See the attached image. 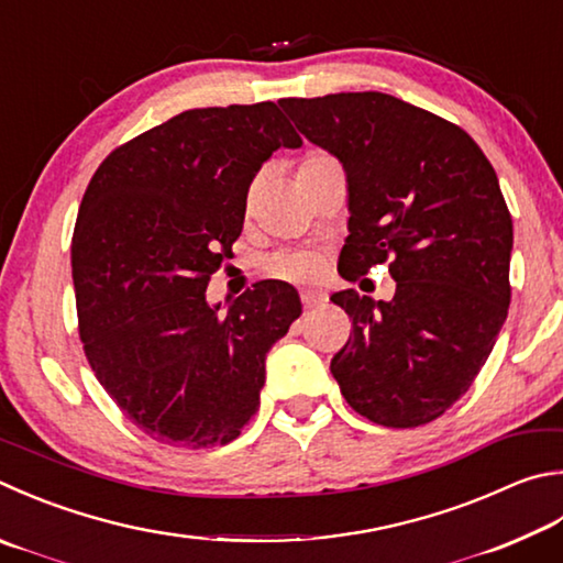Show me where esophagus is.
<instances>
[{
    "instance_id": "obj_1",
    "label": "esophagus",
    "mask_w": 563,
    "mask_h": 563,
    "mask_svg": "<svg viewBox=\"0 0 563 563\" xmlns=\"http://www.w3.org/2000/svg\"><path fill=\"white\" fill-rule=\"evenodd\" d=\"M300 300H302L305 310H314V308H322V305H324V298H322V295H317V292H302Z\"/></svg>"
}]
</instances>
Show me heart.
Segmentation results:
<instances>
[{
    "instance_id": "heart-1",
    "label": "heart",
    "mask_w": 563,
    "mask_h": 563,
    "mask_svg": "<svg viewBox=\"0 0 563 563\" xmlns=\"http://www.w3.org/2000/svg\"><path fill=\"white\" fill-rule=\"evenodd\" d=\"M327 159L324 155H308L300 162V169H308L317 162ZM298 169V172H300ZM261 271L271 278L288 280V283H310L317 275V261L308 253H290V251H278L263 258Z\"/></svg>"
}]
</instances>
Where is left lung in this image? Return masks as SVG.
<instances>
[{"instance_id": "8db88e82", "label": "left lung", "mask_w": 563, "mask_h": 563, "mask_svg": "<svg viewBox=\"0 0 563 563\" xmlns=\"http://www.w3.org/2000/svg\"><path fill=\"white\" fill-rule=\"evenodd\" d=\"M278 103L346 172L340 273L354 283L388 263L396 280L388 302L332 295L352 334L330 372L369 421L431 423L475 382L507 320L512 217L495 169L465 130L376 90Z\"/></svg>"}]
</instances>
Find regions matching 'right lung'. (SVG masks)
<instances>
[{
  "label": "right lung",
  "instance_id": "obj_1",
  "mask_svg": "<svg viewBox=\"0 0 563 563\" xmlns=\"http://www.w3.org/2000/svg\"><path fill=\"white\" fill-rule=\"evenodd\" d=\"M300 145L275 103L197 108L112 150L88 184L70 243L78 334L100 386L159 443L227 445L258 411L298 292L261 280L219 312L207 285L255 172Z\"/></svg>",
  "mask_w": 563,
  "mask_h": 563
}]
</instances>
